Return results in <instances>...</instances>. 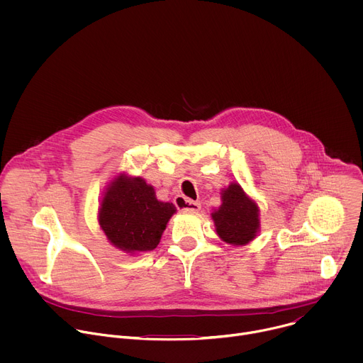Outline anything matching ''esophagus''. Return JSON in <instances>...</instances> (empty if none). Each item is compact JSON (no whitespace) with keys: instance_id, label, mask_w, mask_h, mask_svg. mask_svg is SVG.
Listing matches in <instances>:
<instances>
[{"instance_id":"obj_1","label":"esophagus","mask_w":363,"mask_h":363,"mask_svg":"<svg viewBox=\"0 0 363 363\" xmlns=\"http://www.w3.org/2000/svg\"><path fill=\"white\" fill-rule=\"evenodd\" d=\"M175 205L177 208L181 210V211H191V213H198L201 210V203L199 202H195V201H191L185 196H177L175 198Z\"/></svg>"}]
</instances>
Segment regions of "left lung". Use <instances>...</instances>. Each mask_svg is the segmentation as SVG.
Wrapping results in <instances>:
<instances>
[{
  "mask_svg": "<svg viewBox=\"0 0 363 363\" xmlns=\"http://www.w3.org/2000/svg\"><path fill=\"white\" fill-rule=\"evenodd\" d=\"M211 217L218 237L231 245H245L260 233V206L238 182L221 189V205Z\"/></svg>",
  "mask_w": 363,
  "mask_h": 363,
  "instance_id": "8db88e82",
  "label": "left lung"
}]
</instances>
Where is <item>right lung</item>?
<instances>
[{
  "instance_id": "1",
  "label": "right lung",
  "mask_w": 363,
  "mask_h": 363,
  "mask_svg": "<svg viewBox=\"0 0 363 363\" xmlns=\"http://www.w3.org/2000/svg\"><path fill=\"white\" fill-rule=\"evenodd\" d=\"M175 213V205L160 201L145 179L119 172L103 191L97 221L113 247L135 255L158 247Z\"/></svg>"
}]
</instances>
